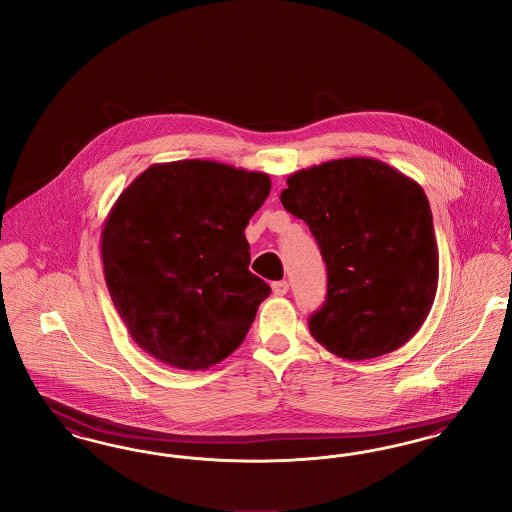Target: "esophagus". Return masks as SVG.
<instances>
[{
	"instance_id": "34e87169",
	"label": "esophagus",
	"mask_w": 512,
	"mask_h": 512,
	"mask_svg": "<svg viewBox=\"0 0 512 512\" xmlns=\"http://www.w3.org/2000/svg\"><path fill=\"white\" fill-rule=\"evenodd\" d=\"M271 290L275 296H285L289 292V283L287 281H275L271 283Z\"/></svg>"
}]
</instances>
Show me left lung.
I'll use <instances>...</instances> for the list:
<instances>
[{
    "mask_svg": "<svg viewBox=\"0 0 512 512\" xmlns=\"http://www.w3.org/2000/svg\"><path fill=\"white\" fill-rule=\"evenodd\" d=\"M281 202L308 223L327 266L310 333L350 361L401 348L430 313L438 246L423 187L367 156L329 160L287 179Z\"/></svg>",
    "mask_w": 512,
    "mask_h": 512,
    "instance_id": "left-lung-1",
    "label": "left lung"
}]
</instances>
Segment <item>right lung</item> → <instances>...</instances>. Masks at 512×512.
Returning a JSON list of instances; mask_svg holds the SVG:
<instances>
[{"instance_id": "1", "label": "right lung", "mask_w": 512, "mask_h": 512, "mask_svg": "<svg viewBox=\"0 0 512 512\" xmlns=\"http://www.w3.org/2000/svg\"><path fill=\"white\" fill-rule=\"evenodd\" d=\"M271 179L214 160L153 164L105 220L101 258L112 304L135 344L202 371L233 354L271 289L250 273L245 227Z\"/></svg>"}]
</instances>
